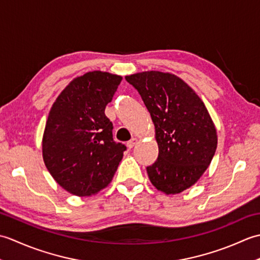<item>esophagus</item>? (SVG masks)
<instances>
[{
	"instance_id": "1",
	"label": "esophagus",
	"mask_w": 260,
	"mask_h": 260,
	"mask_svg": "<svg viewBox=\"0 0 260 260\" xmlns=\"http://www.w3.org/2000/svg\"><path fill=\"white\" fill-rule=\"evenodd\" d=\"M136 143H137V139H134V137H133V139H132L131 141L127 142V146H128V148H133Z\"/></svg>"
}]
</instances>
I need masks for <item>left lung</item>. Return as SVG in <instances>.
<instances>
[{"mask_svg":"<svg viewBox=\"0 0 260 260\" xmlns=\"http://www.w3.org/2000/svg\"><path fill=\"white\" fill-rule=\"evenodd\" d=\"M139 91L155 126L158 156L146 171L167 194L186 190L201 178L217 150L218 137L203 102L179 77L161 71L126 76Z\"/></svg>","mask_w":260,"mask_h":260,"instance_id":"left-lung-1","label":"left lung"}]
</instances>
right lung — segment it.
<instances>
[{"mask_svg":"<svg viewBox=\"0 0 260 260\" xmlns=\"http://www.w3.org/2000/svg\"><path fill=\"white\" fill-rule=\"evenodd\" d=\"M121 77L89 71L77 77L53 103L42 139L46 167L57 183L78 197L106 187L126 146L113 140L105 115Z\"/></svg>","mask_w":260,"mask_h":260,"instance_id":"right-lung-1","label":"right lung"}]
</instances>
